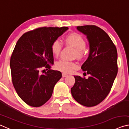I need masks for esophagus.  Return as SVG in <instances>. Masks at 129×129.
<instances>
[{
  "mask_svg": "<svg viewBox=\"0 0 129 129\" xmlns=\"http://www.w3.org/2000/svg\"><path fill=\"white\" fill-rule=\"evenodd\" d=\"M67 76H68V75H67V74L64 73H63L62 74V77L63 78L66 77H67Z\"/></svg>",
  "mask_w": 129,
  "mask_h": 129,
  "instance_id": "34e87169",
  "label": "esophagus"
}]
</instances>
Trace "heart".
<instances>
[{"label": "heart", "instance_id": "b5f03b06", "mask_svg": "<svg viewBox=\"0 0 129 129\" xmlns=\"http://www.w3.org/2000/svg\"><path fill=\"white\" fill-rule=\"evenodd\" d=\"M67 45L73 47L76 49L75 56L78 58H82L85 53L86 43L85 39L77 33H72L68 35L64 40ZM51 52L54 56H57L62 49V44L58 40L52 42L51 46ZM55 68L58 71L64 73H71L73 70L77 68V65L75 63L68 61L61 60L55 64Z\"/></svg>", "mask_w": 129, "mask_h": 129}]
</instances>
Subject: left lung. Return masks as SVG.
<instances>
[{
    "label": "left lung",
    "mask_w": 129,
    "mask_h": 129,
    "mask_svg": "<svg viewBox=\"0 0 129 129\" xmlns=\"http://www.w3.org/2000/svg\"><path fill=\"white\" fill-rule=\"evenodd\" d=\"M77 29L86 36L89 43L88 59L81 69L88 78L74 76L75 83L71 93L82 105H97L110 92L118 72L117 51L110 37L95 25L78 26Z\"/></svg>",
    "instance_id": "obj_1"
}]
</instances>
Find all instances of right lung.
Listing matches in <instances>:
<instances>
[{"instance_id": "add662e5", "label": "right lung", "mask_w": 129, "mask_h": 129, "mask_svg": "<svg viewBox=\"0 0 129 129\" xmlns=\"http://www.w3.org/2000/svg\"><path fill=\"white\" fill-rule=\"evenodd\" d=\"M68 29L37 28L24 34L16 43L10 60L12 81L17 94L28 105L39 107L47 102L61 78L60 72L50 69L53 64L51 46Z\"/></svg>"}]
</instances>
